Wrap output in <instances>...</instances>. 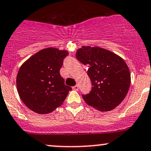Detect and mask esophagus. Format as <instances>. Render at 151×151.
<instances>
[{
    "label": "esophagus",
    "mask_w": 151,
    "mask_h": 151,
    "mask_svg": "<svg viewBox=\"0 0 151 151\" xmlns=\"http://www.w3.org/2000/svg\"><path fill=\"white\" fill-rule=\"evenodd\" d=\"M72 89H74V90L77 91V90H78V89H79V86H78V85L74 86V87H72Z\"/></svg>",
    "instance_id": "obj_1"
}]
</instances>
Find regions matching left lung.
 <instances>
[{"label": "left lung", "instance_id": "obj_1", "mask_svg": "<svg viewBox=\"0 0 151 151\" xmlns=\"http://www.w3.org/2000/svg\"><path fill=\"white\" fill-rule=\"evenodd\" d=\"M76 57L87 64L92 90L82 95L87 105L100 112L115 109L126 97L131 82L130 69L124 59L110 50L83 46Z\"/></svg>", "mask_w": 151, "mask_h": 151}]
</instances>
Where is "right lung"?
<instances>
[{"mask_svg":"<svg viewBox=\"0 0 151 151\" xmlns=\"http://www.w3.org/2000/svg\"><path fill=\"white\" fill-rule=\"evenodd\" d=\"M67 51L41 49L23 63L16 77L20 98L30 110L48 114L62 105L72 87L64 84L59 70Z\"/></svg>","mask_w":151,"mask_h":151,"instance_id":"right-lung-1","label":"right lung"}]
</instances>
